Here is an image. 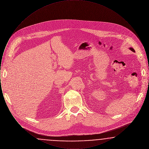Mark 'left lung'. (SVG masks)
<instances>
[{"instance_id": "left-lung-1", "label": "left lung", "mask_w": 149, "mask_h": 149, "mask_svg": "<svg viewBox=\"0 0 149 149\" xmlns=\"http://www.w3.org/2000/svg\"><path fill=\"white\" fill-rule=\"evenodd\" d=\"M130 50H131V51H133V52H135V50H134V49H132V48H131H131H130Z\"/></svg>"}]
</instances>
